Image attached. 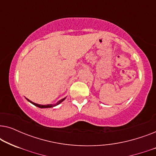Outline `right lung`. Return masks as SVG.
Segmentation results:
<instances>
[{"mask_svg":"<svg viewBox=\"0 0 156 156\" xmlns=\"http://www.w3.org/2000/svg\"><path fill=\"white\" fill-rule=\"evenodd\" d=\"M65 99V98H64V99L59 100V101L58 102H57V104H48V105H41V104H38L34 103V102L30 101L29 99H27V101H30V103H32L33 104H34V105L36 106H37V107H39V108H51V107H53V106H55L58 105V104H60L61 102H62Z\"/></svg>","mask_w":156,"mask_h":156,"instance_id":"obj_1","label":"right lung"}]
</instances>
